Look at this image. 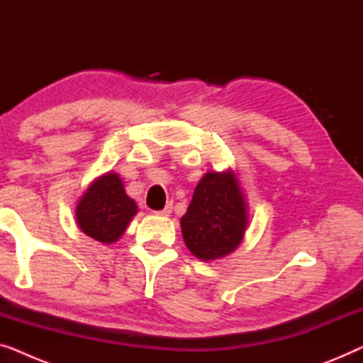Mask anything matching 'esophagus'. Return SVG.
Masks as SVG:
<instances>
[{
    "instance_id": "1",
    "label": "esophagus",
    "mask_w": 363,
    "mask_h": 363,
    "mask_svg": "<svg viewBox=\"0 0 363 363\" xmlns=\"http://www.w3.org/2000/svg\"><path fill=\"white\" fill-rule=\"evenodd\" d=\"M157 215H160V216H168L172 213V203H168V205L163 208V210H160V211H155Z\"/></svg>"
}]
</instances>
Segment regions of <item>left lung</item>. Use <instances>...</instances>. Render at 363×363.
<instances>
[{
	"label": "left lung",
	"instance_id": "obj_1",
	"mask_svg": "<svg viewBox=\"0 0 363 363\" xmlns=\"http://www.w3.org/2000/svg\"><path fill=\"white\" fill-rule=\"evenodd\" d=\"M247 226V205L236 173L208 172L182 216L185 245L201 261L225 257L240 246Z\"/></svg>",
	"mask_w": 363,
	"mask_h": 363
}]
</instances>
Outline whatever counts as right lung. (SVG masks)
Listing matches in <instances>:
<instances>
[{
    "label": "right lung",
    "instance_id": "obj_1",
    "mask_svg": "<svg viewBox=\"0 0 363 363\" xmlns=\"http://www.w3.org/2000/svg\"><path fill=\"white\" fill-rule=\"evenodd\" d=\"M137 205L123 190L117 173L108 172L94 180L76 208V221L82 233L104 245H112L137 215Z\"/></svg>",
    "mask_w": 363,
    "mask_h": 363
}]
</instances>
